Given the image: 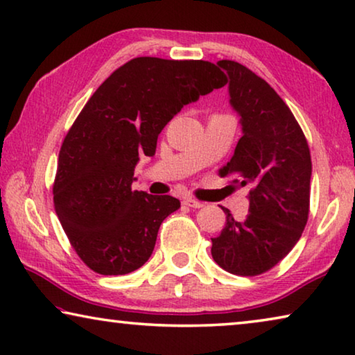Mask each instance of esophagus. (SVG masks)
<instances>
[{
  "mask_svg": "<svg viewBox=\"0 0 355 355\" xmlns=\"http://www.w3.org/2000/svg\"><path fill=\"white\" fill-rule=\"evenodd\" d=\"M183 205H187V207H191V209H200L204 207V202H199V200H196L193 198H184Z\"/></svg>",
  "mask_w": 355,
  "mask_h": 355,
  "instance_id": "esophagus-1",
  "label": "esophagus"
}]
</instances>
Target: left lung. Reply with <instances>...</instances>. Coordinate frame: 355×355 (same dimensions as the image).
<instances>
[{"label":"left lung","instance_id":"obj_1","mask_svg":"<svg viewBox=\"0 0 355 355\" xmlns=\"http://www.w3.org/2000/svg\"><path fill=\"white\" fill-rule=\"evenodd\" d=\"M230 76V103L242 137L220 175L250 187L248 215L211 239L215 263L237 276H258L288 255L309 215L311 153L295 116L269 84L234 60L216 63Z\"/></svg>","mask_w":355,"mask_h":355}]
</instances>
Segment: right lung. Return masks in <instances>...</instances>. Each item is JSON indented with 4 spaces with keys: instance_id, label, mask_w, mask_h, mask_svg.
Returning a JSON list of instances; mask_svg holds the SVG:
<instances>
[{
    "instance_id": "right-lung-1",
    "label": "right lung",
    "mask_w": 355,
    "mask_h": 355,
    "mask_svg": "<svg viewBox=\"0 0 355 355\" xmlns=\"http://www.w3.org/2000/svg\"><path fill=\"white\" fill-rule=\"evenodd\" d=\"M226 84L204 60L137 57L105 79L73 123L59 153L54 209L78 257L103 276L148 261L157 231L180 200L134 191L140 156L184 105Z\"/></svg>"
}]
</instances>
